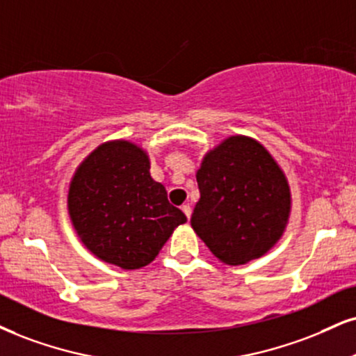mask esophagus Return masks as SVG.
Segmentation results:
<instances>
[{
    "label": "esophagus",
    "instance_id": "obj_1",
    "mask_svg": "<svg viewBox=\"0 0 356 356\" xmlns=\"http://www.w3.org/2000/svg\"><path fill=\"white\" fill-rule=\"evenodd\" d=\"M181 211L185 213V216L190 219V216H191V206L190 204H183L181 206Z\"/></svg>",
    "mask_w": 356,
    "mask_h": 356
}]
</instances>
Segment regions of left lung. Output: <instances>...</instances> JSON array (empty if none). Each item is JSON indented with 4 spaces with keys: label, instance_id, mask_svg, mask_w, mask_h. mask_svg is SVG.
<instances>
[{
    "label": "left lung",
    "instance_id": "left-lung-1",
    "mask_svg": "<svg viewBox=\"0 0 356 356\" xmlns=\"http://www.w3.org/2000/svg\"><path fill=\"white\" fill-rule=\"evenodd\" d=\"M196 181L200 201L191 226L219 261L248 264L280 239L291 191L282 170L256 140H225L204 156Z\"/></svg>",
    "mask_w": 356,
    "mask_h": 356
}]
</instances>
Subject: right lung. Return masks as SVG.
Wrapping results in <instances>:
<instances>
[{"label": "right lung", "instance_id": "add662e5", "mask_svg": "<svg viewBox=\"0 0 356 356\" xmlns=\"http://www.w3.org/2000/svg\"><path fill=\"white\" fill-rule=\"evenodd\" d=\"M69 214L89 251L131 270L150 264L186 216L150 175L137 145L115 140L86 158L69 188Z\"/></svg>", "mask_w": 356, "mask_h": 356}]
</instances>
